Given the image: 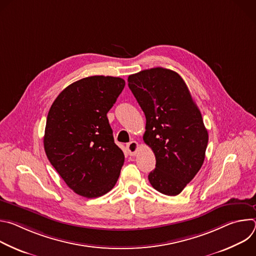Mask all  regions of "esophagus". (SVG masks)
Wrapping results in <instances>:
<instances>
[{
    "mask_svg": "<svg viewBox=\"0 0 256 256\" xmlns=\"http://www.w3.org/2000/svg\"><path fill=\"white\" fill-rule=\"evenodd\" d=\"M138 149V144L136 140H132L126 144V150L130 156H134Z\"/></svg>",
    "mask_w": 256,
    "mask_h": 256,
    "instance_id": "34e87169",
    "label": "esophagus"
}]
</instances>
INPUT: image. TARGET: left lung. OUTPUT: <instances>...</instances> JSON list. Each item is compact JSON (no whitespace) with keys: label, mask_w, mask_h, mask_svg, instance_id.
Masks as SVG:
<instances>
[{"label":"left lung","mask_w":256,"mask_h":256,"mask_svg":"<svg viewBox=\"0 0 256 256\" xmlns=\"http://www.w3.org/2000/svg\"><path fill=\"white\" fill-rule=\"evenodd\" d=\"M146 116L144 142L153 150L156 168L148 178L166 196H177L200 169L208 140L202 114L176 72L153 68L128 78Z\"/></svg>","instance_id":"obj_1"}]
</instances>
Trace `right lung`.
<instances>
[{
  "instance_id": "obj_1",
  "label": "right lung",
  "mask_w": 256,
  "mask_h": 256,
  "mask_svg": "<svg viewBox=\"0 0 256 256\" xmlns=\"http://www.w3.org/2000/svg\"><path fill=\"white\" fill-rule=\"evenodd\" d=\"M118 77L91 76L64 89L54 101L44 138L46 154L77 194L93 198L112 190L124 162L107 112L124 90Z\"/></svg>"
}]
</instances>
